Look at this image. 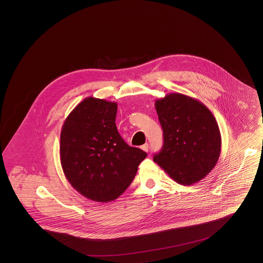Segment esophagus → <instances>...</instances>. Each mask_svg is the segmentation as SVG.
Here are the masks:
<instances>
[{"instance_id":"1","label":"esophagus","mask_w":263,"mask_h":263,"mask_svg":"<svg viewBox=\"0 0 263 263\" xmlns=\"http://www.w3.org/2000/svg\"><path fill=\"white\" fill-rule=\"evenodd\" d=\"M141 149L145 152H148L149 151V145L148 144H144L143 146H141Z\"/></svg>"}]
</instances>
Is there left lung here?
<instances>
[{"mask_svg":"<svg viewBox=\"0 0 263 263\" xmlns=\"http://www.w3.org/2000/svg\"><path fill=\"white\" fill-rule=\"evenodd\" d=\"M163 148L154 161L182 185L198 182L219 160L221 134L212 112L201 101L172 92L156 100Z\"/></svg>","mask_w":263,"mask_h":263,"instance_id":"left-lung-1","label":"left lung"}]
</instances>
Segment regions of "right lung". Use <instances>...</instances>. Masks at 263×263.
Returning <instances> with one entry per match:
<instances>
[{"mask_svg": "<svg viewBox=\"0 0 263 263\" xmlns=\"http://www.w3.org/2000/svg\"><path fill=\"white\" fill-rule=\"evenodd\" d=\"M117 103L87 98L64 121L60 160L71 185L97 202L118 198L133 181L140 163L147 157L130 147L119 135L115 118Z\"/></svg>", "mask_w": 263, "mask_h": 263, "instance_id": "1", "label": "right lung"}]
</instances>
